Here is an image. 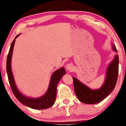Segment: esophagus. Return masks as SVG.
Wrapping results in <instances>:
<instances>
[{
	"mask_svg": "<svg viewBox=\"0 0 126 126\" xmlns=\"http://www.w3.org/2000/svg\"><path fill=\"white\" fill-rule=\"evenodd\" d=\"M66 69L67 70H70L73 69V65H72V63H68V64L66 66Z\"/></svg>",
	"mask_w": 126,
	"mask_h": 126,
	"instance_id": "esophagus-1",
	"label": "esophagus"
}]
</instances>
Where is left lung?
Here are the masks:
<instances>
[{
    "mask_svg": "<svg viewBox=\"0 0 126 126\" xmlns=\"http://www.w3.org/2000/svg\"><path fill=\"white\" fill-rule=\"evenodd\" d=\"M112 45L113 50L115 52L117 51L116 46L113 44ZM118 55H116L113 61L108 66L105 81L100 89H90L73 77L74 91L79 100L86 104H94L104 100L116 86L118 75Z\"/></svg>",
    "mask_w": 126,
    "mask_h": 126,
    "instance_id": "1",
    "label": "left lung"
}]
</instances>
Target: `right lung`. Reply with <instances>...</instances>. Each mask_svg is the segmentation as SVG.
<instances>
[{
  "label": "right lung",
  "instance_id": "right-lung-1",
  "mask_svg": "<svg viewBox=\"0 0 126 126\" xmlns=\"http://www.w3.org/2000/svg\"><path fill=\"white\" fill-rule=\"evenodd\" d=\"M20 34L17 35L15 37L14 40L11 44L9 51L7 59H6V72H7L8 80L9 82L11 89L13 94L16 98L22 104L29 107L35 110H44L48 109L54 104L56 97V90L57 83L60 80L63 75L66 74V71L63 67H61L56 70L52 74L51 77L50 82L47 92L44 95L39 98H30L24 96L20 93L15 83L14 79L13 78L12 67H11V61L14 48L15 39Z\"/></svg>",
  "mask_w": 126,
  "mask_h": 126
}]
</instances>
